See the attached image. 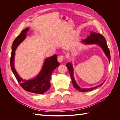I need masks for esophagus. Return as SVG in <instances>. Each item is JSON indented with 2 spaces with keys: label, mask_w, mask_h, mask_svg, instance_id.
<instances>
[{
  "label": "esophagus",
  "mask_w": 120,
  "mask_h": 120,
  "mask_svg": "<svg viewBox=\"0 0 120 120\" xmlns=\"http://www.w3.org/2000/svg\"><path fill=\"white\" fill-rule=\"evenodd\" d=\"M64 59V56L63 55H60L58 56L57 57V61H59V63H61L63 60Z\"/></svg>",
  "instance_id": "1"
}]
</instances>
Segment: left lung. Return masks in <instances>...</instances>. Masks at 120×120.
Instances as JSON below:
<instances>
[{"mask_svg": "<svg viewBox=\"0 0 120 120\" xmlns=\"http://www.w3.org/2000/svg\"><path fill=\"white\" fill-rule=\"evenodd\" d=\"M82 43H84V44H85V45L96 44L100 46L101 48L102 49L105 54H106V56L108 57L109 62H110L111 56H110V50L108 47L106 40L102 35L92 31L91 32H90V35L89 36H88V37L86 38V39L82 40ZM66 66H67V67L69 71V72H70L71 79L72 80V85H73L74 88H75L77 90H78L79 92H85L90 91V90H92L94 89H95L98 88V87L101 86H102V85L105 82V81H104L103 83H101V85L96 86L95 87H93V88H81V87H79L78 86L77 83L75 81V79L74 76V68H73V66H72V63H67Z\"/></svg>", "mask_w": 120, "mask_h": 120, "instance_id": "8db88e82", "label": "left lung"}]
</instances>
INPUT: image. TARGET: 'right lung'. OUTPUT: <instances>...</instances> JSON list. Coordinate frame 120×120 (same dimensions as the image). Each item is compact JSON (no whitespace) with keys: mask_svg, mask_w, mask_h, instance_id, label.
Listing matches in <instances>:
<instances>
[{"mask_svg":"<svg viewBox=\"0 0 120 120\" xmlns=\"http://www.w3.org/2000/svg\"><path fill=\"white\" fill-rule=\"evenodd\" d=\"M29 27L21 31L20 34L14 39L12 45V52L10 57V67L14 75L21 87L25 90L34 94H43L49 90L50 87V81L53 71L60 66L56 54L45 59L41 71L33 79L26 80L21 78L14 68L15 51L17 48L26 37Z\"/></svg>","mask_w":120,"mask_h":120,"instance_id":"right-lung-1","label":"right lung"}]
</instances>
